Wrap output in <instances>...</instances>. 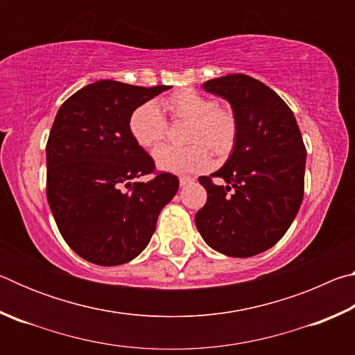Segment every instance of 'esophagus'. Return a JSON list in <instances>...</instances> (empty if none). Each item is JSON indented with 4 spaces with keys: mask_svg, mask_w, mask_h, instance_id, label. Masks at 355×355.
<instances>
[{
    "mask_svg": "<svg viewBox=\"0 0 355 355\" xmlns=\"http://www.w3.org/2000/svg\"><path fill=\"white\" fill-rule=\"evenodd\" d=\"M192 182H194V178H191V177H182V178H180V186H188V184H191Z\"/></svg>",
    "mask_w": 355,
    "mask_h": 355,
    "instance_id": "obj_1",
    "label": "esophagus"
}]
</instances>
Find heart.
I'll list each match as a JSON object with an SVG mask.
<instances>
[{"label": "heart", "instance_id": "1", "mask_svg": "<svg viewBox=\"0 0 355 355\" xmlns=\"http://www.w3.org/2000/svg\"><path fill=\"white\" fill-rule=\"evenodd\" d=\"M164 107L173 119L188 120L186 147H161L155 152V163L161 171L171 173H196L209 166L211 148L216 155H225L236 139V117L228 107L214 105L207 95L183 89L164 101ZM167 122L155 101L137 106L130 117V133L142 148H155L163 142Z\"/></svg>", "mask_w": 355, "mask_h": 355}]
</instances>
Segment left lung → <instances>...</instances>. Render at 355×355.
<instances>
[{"mask_svg": "<svg viewBox=\"0 0 355 355\" xmlns=\"http://www.w3.org/2000/svg\"><path fill=\"white\" fill-rule=\"evenodd\" d=\"M202 87L230 103L238 130L225 164L199 178L208 199L196 227L219 254L254 257L279 243L296 218L307 150L293 111L266 84L235 73ZM213 178L226 186L214 185Z\"/></svg>", "mask_w": 355, "mask_h": 355, "instance_id": "obj_1", "label": "left lung"}]
</instances>
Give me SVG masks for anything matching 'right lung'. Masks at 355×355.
Returning a JSON list of instances; mask_svg holds the SVG:
<instances>
[{"instance_id": "add662e5", "label": "right lung", "mask_w": 355, "mask_h": 355, "mask_svg": "<svg viewBox=\"0 0 355 355\" xmlns=\"http://www.w3.org/2000/svg\"><path fill=\"white\" fill-rule=\"evenodd\" d=\"M167 89L101 80L59 107L46 142V199L65 243L84 260L100 266L133 260L177 194L178 178L167 172L133 183L155 163L131 136L130 117Z\"/></svg>"}]
</instances>
